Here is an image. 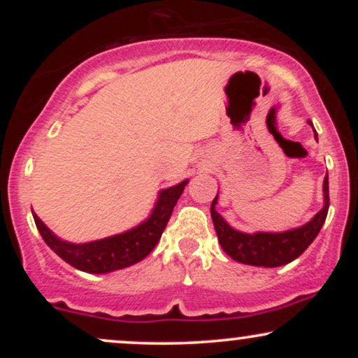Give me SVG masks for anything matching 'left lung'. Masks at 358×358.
<instances>
[{"label":"left lung","mask_w":358,"mask_h":358,"mask_svg":"<svg viewBox=\"0 0 358 358\" xmlns=\"http://www.w3.org/2000/svg\"><path fill=\"white\" fill-rule=\"evenodd\" d=\"M311 124V121H308ZM313 126V124H311ZM316 138V131H315ZM323 208L308 224L298 229H291L286 232H256L244 234L232 229L224 217L215 210L217 196L213 199L210 213L215 227L217 237L222 249L232 259L250 266H264V268H278L301 256L308 245L318 236L327 219L328 207H330V195H328V175L323 180Z\"/></svg>","instance_id":"left-lung-1"}]
</instances>
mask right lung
Segmentation results:
<instances>
[{
  "label": "right lung",
  "mask_w": 358,
  "mask_h": 358,
  "mask_svg": "<svg viewBox=\"0 0 358 358\" xmlns=\"http://www.w3.org/2000/svg\"><path fill=\"white\" fill-rule=\"evenodd\" d=\"M187 183L188 180H183L182 183L159 192L153 212L143 224L136 225L131 231L117 234V236L85 242V244H72V242L62 241L38 219L35 212L34 219L36 229L42 234L48 248L65 262H69L76 269L85 271V273H113V271L127 268V266L143 261L155 249L165 231L168 220H170L176 200L183 193Z\"/></svg>",
  "instance_id": "1"
}]
</instances>
